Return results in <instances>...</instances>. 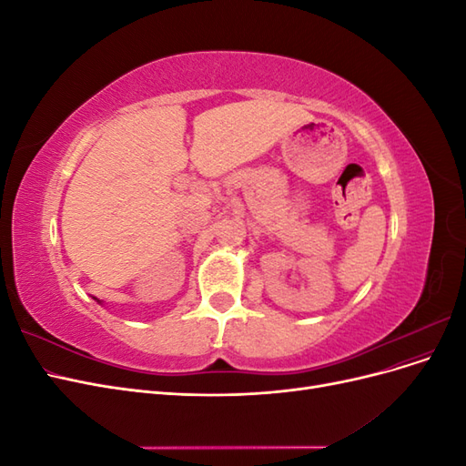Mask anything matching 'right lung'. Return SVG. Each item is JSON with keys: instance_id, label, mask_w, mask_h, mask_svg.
Returning a JSON list of instances; mask_svg holds the SVG:
<instances>
[{"instance_id": "add662e5", "label": "right lung", "mask_w": 466, "mask_h": 466, "mask_svg": "<svg viewBox=\"0 0 466 466\" xmlns=\"http://www.w3.org/2000/svg\"><path fill=\"white\" fill-rule=\"evenodd\" d=\"M93 299H95V301H96V303H101V301H98V299H96V298H93Z\"/></svg>"}]
</instances>
